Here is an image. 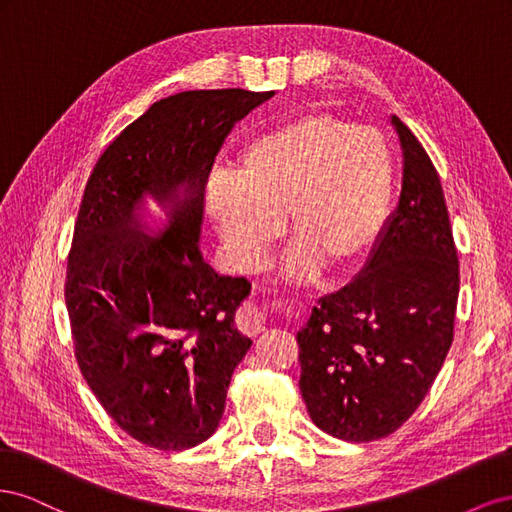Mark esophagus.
<instances>
[{
	"label": "esophagus",
	"instance_id": "34e87169",
	"mask_svg": "<svg viewBox=\"0 0 512 512\" xmlns=\"http://www.w3.org/2000/svg\"><path fill=\"white\" fill-rule=\"evenodd\" d=\"M265 322H267V312L262 305L256 303H245L239 314H237V327L241 333L256 337L262 331H265Z\"/></svg>",
	"mask_w": 512,
	"mask_h": 512
}]
</instances>
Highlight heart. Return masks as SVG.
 <instances>
[{"label":"heart","mask_w":512,"mask_h":512,"mask_svg":"<svg viewBox=\"0 0 512 512\" xmlns=\"http://www.w3.org/2000/svg\"><path fill=\"white\" fill-rule=\"evenodd\" d=\"M395 162L386 138L327 113L292 117L254 136L235 177L211 183L207 211L235 265L252 271L284 237L297 241L290 269H361L391 215Z\"/></svg>","instance_id":"heart-1"}]
</instances>
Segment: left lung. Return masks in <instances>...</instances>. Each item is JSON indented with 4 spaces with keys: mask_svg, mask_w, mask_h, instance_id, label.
Wrapping results in <instances>:
<instances>
[{
    "mask_svg": "<svg viewBox=\"0 0 512 512\" xmlns=\"http://www.w3.org/2000/svg\"><path fill=\"white\" fill-rule=\"evenodd\" d=\"M391 123L404 151L397 209L361 273L297 333L307 412L346 442L404 425L453 344L459 260L440 177L406 123Z\"/></svg>",
    "mask_w": 512,
    "mask_h": 512,
    "instance_id": "obj_1",
    "label": "left lung"
}]
</instances>
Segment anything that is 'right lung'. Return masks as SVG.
<instances>
[{"mask_svg": "<svg viewBox=\"0 0 512 512\" xmlns=\"http://www.w3.org/2000/svg\"><path fill=\"white\" fill-rule=\"evenodd\" d=\"M273 91L196 89L151 104L100 156L68 256L66 305L83 376L138 442L185 451L218 429L252 339L235 327L245 277L198 250L205 185L226 136ZM158 202L167 220L147 229Z\"/></svg>", "mask_w": 512, "mask_h": 512, "instance_id": "right-lung-1", "label": "right lung"}]
</instances>
